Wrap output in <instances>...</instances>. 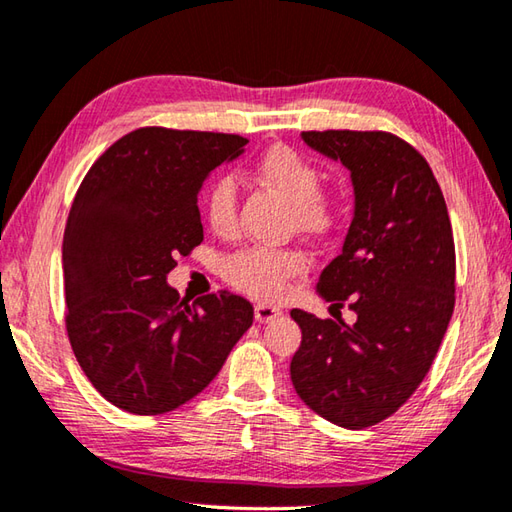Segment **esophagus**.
Masks as SVG:
<instances>
[{
  "instance_id": "1",
  "label": "esophagus",
  "mask_w": 512,
  "mask_h": 512,
  "mask_svg": "<svg viewBox=\"0 0 512 512\" xmlns=\"http://www.w3.org/2000/svg\"><path fill=\"white\" fill-rule=\"evenodd\" d=\"M277 317H282V310H279L277 306H270V304H257L255 306L257 322L266 324V322H273V319H277Z\"/></svg>"
}]
</instances>
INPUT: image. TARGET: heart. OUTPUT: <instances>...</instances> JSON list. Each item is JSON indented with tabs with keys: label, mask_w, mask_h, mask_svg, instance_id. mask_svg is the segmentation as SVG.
Listing matches in <instances>:
<instances>
[{
	"label": "heart",
	"mask_w": 512,
	"mask_h": 512,
	"mask_svg": "<svg viewBox=\"0 0 512 512\" xmlns=\"http://www.w3.org/2000/svg\"><path fill=\"white\" fill-rule=\"evenodd\" d=\"M259 182L284 195L293 210V226L306 235H328L342 217L339 195L319 186V168L290 146H273L255 166ZM204 210L208 226L219 237H233L239 230V184L224 173L206 190ZM308 257L295 248L250 246L230 255L224 275L235 288L262 299L284 295L290 279L306 273Z\"/></svg>",
	"instance_id": "heart-1"
}]
</instances>
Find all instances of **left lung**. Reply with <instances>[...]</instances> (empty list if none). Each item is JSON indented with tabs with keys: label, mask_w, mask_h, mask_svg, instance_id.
<instances>
[{
	"label": "left lung",
	"mask_w": 512,
	"mask_h": 512,
	"mask_svg": "<svg viewBox=\"0 0 512 512\" xmlns=\"http://www.w3.org/2000/svg\"><path fill=\"white\" fill-rule=\"evenodd\" d=\"M304 142L350 170L355 215L317 293L355 324L293 308L302 344L290 379L328 422L359 430L406 404L424 382L455 308V242L426 159L384 130H306Z\"/></svg>",
	"instance_id": "1"
}]
</instances>
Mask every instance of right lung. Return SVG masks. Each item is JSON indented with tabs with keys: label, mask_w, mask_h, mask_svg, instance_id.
I'll return each mask as SVG.
<instances>
[{
	"label": "right lung",
	"mask_w": 512,
	"mask_h": 512,
	"mask_svg": "<svg viewBox=\"0 0 512 512\" xmlns=\"http://www.w3.org/2000/svg\"><path fill=\"white\" fill-rule=\"evenodd\" d=\"M246 137L137 128L90 166L64 230L66 333L99 395L162 415L202 393L253 324V306L222 290L179 299L166 275L204 242L197 195Z\"/></svg>",
	"instance_id": "right-lung-1"
}]
</instances>
